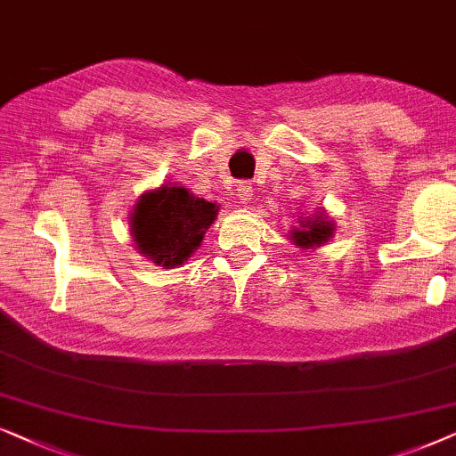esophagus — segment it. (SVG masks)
<instances>
[{
    "instance_id": "obj_1",
    "label": "esophagus",
    "mask_w": 456,
    "mask_h": 456,
    "mask_svg": "<svg viewBox=\"0 0 456 456\" xmlns=\"http://www.w3.org/2000/svg\"><path fill=\"white\" fill-rule=\"evenodd\" d=\"M238 198L241 200V204H248L252 200V187L250 183H246V181H241L238 185Z\"/></svg>"
}]
</instances>
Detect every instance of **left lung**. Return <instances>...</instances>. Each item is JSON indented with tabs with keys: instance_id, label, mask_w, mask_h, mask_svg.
<instances>
[{
	"instance_id": "obj_1",
	"label": "left lung",
	"mask_w": 456,
	"mask_h": 456,
	"mask_svg": "<svg viewBox=\"0 0 456 456\" xmlns=\"http://www.w3.org/2000/svg\"><path fill=\"white\" fill-rule=\"evenodd\" d=\"M336 233V223L327 215L325 208H317L313 215H300L298 224L289 232V241L300 250H317V248L325 246L327 241Z\"/></svg>"
}]
</instances>
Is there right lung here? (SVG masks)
<instances>
[{
  "mask_svg": "<svg viewBox=\"0 0 456 456\" xmlns=\"http://www.w3.org/2000/svg\"><path fill=\"white\" fill-rule=\"evenodd\" d=\"M216 215L215 202H206L185 187L167 181L137 198L129 215V232L139 254L156 266L175 269L202 246Z\"/></svg>",
  "mask_w": 456,
  "mask_h": 456,
  "instance_id": "right-lung-1",
  "label": "right lung"
}]
</instances>
